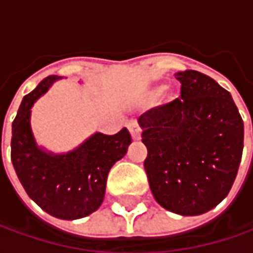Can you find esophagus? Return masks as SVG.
Listing matches in <instances>:
<instances>
[{"mask_svg": "<svg viewBox=\"0 0 253 253\" xmlns=\"http://www.w3.org/2000/svg\"><path fill=\"white\" fill-rule=\"evenodd\" d=\"M129 131H131L132 138H133L135 141L141 139V128H139V125H136V124H131V125H129Z\"/></svg>", "mask_w": 253, "mask_h": 253, "instance_id": "esophagus-1", "label": "esophagus"}]
</instances>
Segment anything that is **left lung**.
<instances>
[{"label": "left lung", "mask_w": 253, "mask_h": 253, "mask_svg": "<svg viewBox=\"0 0 253 253\" xmlns=\"http://www.w3.org/2000/svg\"><path fill=\"white\" fill-rule=\"evenodd\" d=\"M180 98L139 117L145 170L155 200L200 215L227 197L244 149V122L231 94L196 70L174 74ZM253 124V121H252Z\"/></svg>", "instance_id": "obj_1"}]
</instances>
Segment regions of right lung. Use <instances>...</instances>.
Here are the masks:
<instances>
[{
	"label": "right lung",
	"instance_id": "add662e5",
	"mask_svg": "<svg viewBox=\"0 0 253 253\" xmlns=\"http://www.w3.org/2000/svg\"><path fill=\"white\" fill-rule=\"evenodd\" d=\"M60 79L49 76L24 97L12 122L11 161L25 191L41 209L56 218L79 219L101 206L108 171L125 156L132 138L122 128L115 135L95 132L64 153L39 146L31 126L32 107Z\"/></svg>",
	"mask_w": 253,
	"mask_h": 253
}]
</instances>
